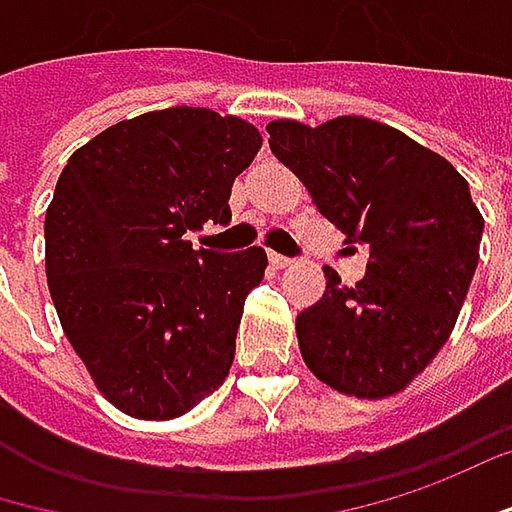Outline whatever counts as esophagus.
<instances>
[{"mask_svg": "<svg viewBox=\"0 0 512 512\" xmlns=\"http://www.w3.org/2000/svg\"><path fill=\"white\" fill-rule=\"evenodd\" d=\"M269 260H272V266H275V269H286V266L292 263V257L278 255V252H269Z\"/></svg>", "mask_w": 512, "mask_h": 512, "instance_id": "obj_1", "label": "esophagus"}]
</instances>
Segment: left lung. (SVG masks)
<instances>
[{"label": "left lung", "mask_w": 512, "mask_h": 512, "mask_svg": "<svg viewBox=\"0 0 512 512\" xmlns=\"http://www.w3.org/2000/svg\"><path fill=\"white\" fill-rule=\"evenodd\" d=\"M275 159L316 208L368 246V269L327 289L295 318L307 368L330 388L379 400L403 391L446 345L478 266L484 217L466 179L406 133L362 115L321 127L272 121Z\"/></svg>", "instance_id": "left-lung-1"}]
</instances>
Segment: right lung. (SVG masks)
<instances>
[{
	"label": "right lung",
	"instance_id": "add662e5",
	"mask_svg": "<svg viewBox=\"0 0 512 512\" xmlns=\"http://www.w3.org/2000/svg\"><path fill=\"white\" fill-rule=\"evenodd\" d=\"M257 127L199 106L118 121L72 153L46 211V275L66 339L106 400L170 420L217 391L266 252L194 249L228 226Z\"/></svg>",
	"mask_w": 512,
	"mask_h": 512
}]
</instances>
